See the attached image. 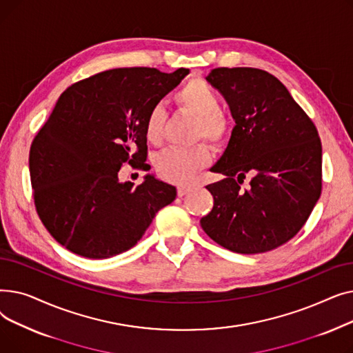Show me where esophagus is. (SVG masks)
<instances>
[{
  "label": "esophagus",
  "instance_id": "1",
  "mask_svg": "<svg viewBox=\"0 0 353 353\" xmlns=\"http://www.w3.org/2000/svg\"><path fill=\"white\" fill-rule=\"evenodd\" d=\"M190 190H192V189L188 188V186H180V188H177V196H179V197L186 196Z\"/></svg>",
  "mask_w": 353,
  "mask_h": 353
}]
</instances>
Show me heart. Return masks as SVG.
Wrapping results in <instances>:
<instances>
[{
  "mask_svg": "<svg viewBox=\"0 0 353 353\" xmlns=\"http://www.w3.org/2000/svg\"><path fill=\"white\" fill-rule=\"evenodd\" d=\"M183 113L194 117L192 140H209L214 147H223L233 132L232 117L220 108L216 90L203 79H192L184 83L173 97ZM167 124V113L161 105L148 111L144 121V136L148 143L159 145L163 141ZM212 159L210 147L197 143L184 148H167L156 156L154 165L159 176L176 184L189 183L197 172L206 167Z\"/></svg>",
  "mask_w": 353,
  "mask_h": 353,
  "instance_id": "heart-1",
  "label": "heart"
}]
</instances>
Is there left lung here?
<instances>
[{"label": "left lung", "mask_w": 353, "mask_h": 353, "mask_svg": "<svg viewBox=\"0 0 353 353\" xmlns=\"http://www.w3.org/2000/svg\"><path fill=\"white\" fill-rule=\"evenodd\" d=\"M206 80L230 107L236 125L206 186L214 205L201 229L242 254L282 246L309 219L322 192V143L313 121L270 72L213 68ZM252 175L251 188L239 184Z\"/></svg>", "instance_id": "8db88e82"}]
</instances>
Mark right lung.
I'll list each match as a JSON object with an SVG mask.
<instances>
[{"label":"right lung","mask_w":353,"mask_h":353,"mask_svg":"<svg viewBox=\"0 0 353 353\" xmlns=\"http://www.w3.org/2000/svg\"><path fill=\"white\" fill-rule=\"evenodd\" d=\"M189 68H114L70 85L30 148L34 205L43 225L70 252L108 259L132 249L176 188L147 174L121 183L128 163L150 170L144 121Z\"/></svg>","instance_id":"add662e5"}]
</instances>
